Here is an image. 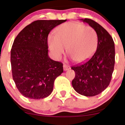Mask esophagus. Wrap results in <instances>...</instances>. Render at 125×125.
<instances>
[{"label":"esophagus","mask_w":125,"mask_h":125,"mask_svg":"<svg viewBox=\"0 0 125 125\" xmlns=\"http://www.w3.org/2000/svg\"><path fill=\"white\" fill-rule=\"evenodd\" d=\"M70 69H71L70 66H67L65 64H63V70L64 71H67V70H69Z\"/></svg>","instance_id":"1"}]
</instances>
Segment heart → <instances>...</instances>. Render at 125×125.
<instances>
[{
	"label": "heart",
	"instance_id": "obj_1",
	"mask_svg": "<svg viewBox=\"0 0 125 125\" xmlns=\"http://www.w3.org/2000/svg\"><path fill=\"white\" fill-rule=\"evenodd\" d=\"M48 45L53 55L59 59L67 48L68 53L81 63L91 58L96 49L97 35L94 28L72 21L63 24L48 37Z\"/></svg>",
	"mask_w": 125,
	"mask_h": 125
}]
</instances>
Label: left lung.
I'll return each mask as SVG.
<instances>
[{"label":"left lung","instance_id":"obj_1","mask_svg":"<svg viewBox=\"0 0 125 125\" xmlns=\"http://www.w3.org/2000/svg\"><path fill=\"white\" fill-rule=\"evenodd\" d=\"M81 20L96 31L97 46L96 52L88 61L72 67L75 72L72 84L80 94L94 96L102 92L111 81L115 58V43L109 33L97 22L87 18Z\"/></svg>","mask_w":125,"mask_h":125}]
</instances>
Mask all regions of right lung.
<instances>
[{
	"instance_id": "obj_1",
	"label": "right lung",
	"mask_w": 125,
	"mask_h": 125,
	"mask_svg": "<svg viewBox=\"0 0 125 125\" xmlns=\"http://www.w3.org/2000/svg\"><path fill=\"white\" fill-rule=\"evenodd\" d=\"M66 21H34L15 38L10 54L12 76L19 91L25 97L32 99L48 97L55 79L63 72V64L49 56L48 37L51 30Z\"/></svg>"
}]
</instances>
